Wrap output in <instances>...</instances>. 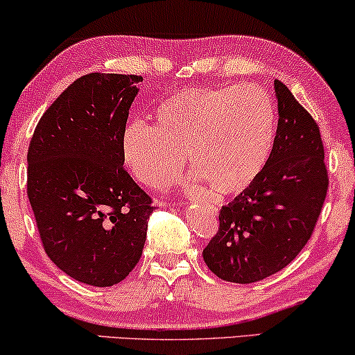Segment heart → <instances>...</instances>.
<instances>
[{"label": "heart", "mask_w": 355, "mask_h": 355, "mask_svg": "<svg viewBox=\"0 0 355 355\" xmlns=\"http://www.w3.org/2000/svg\"><path fill=\"white\" fill-rule=\"evenodd\" d=\"M153 119L130 123L121 135L125 168L150 187L169 186L186 155L193 181L234 196L257 181L273 150L275 106L255 85L181 90L155 108Z\"/></svg>", "instance_id": "1"}]
</instances>
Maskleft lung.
Listing matches in <instances>:
<instances>
[{
    "mask_svg": "<svg viewBox=\"0 0 355 355\" xmlns=\"http://www.w3.org/2000/svg\"><path fill=\"white\" fill-rule=\"evenodd\" d=\"M278 128L257 181L220 211L203 249L218 278L257 283L293 261L312 236L328 189L320 129L283 82L275 80Z\"/></svg>",
    "mask_w": 355,
    "mask_h": 355,
    "instance_id": "obj_1",
    "label": "left lung"
}]
</instances>
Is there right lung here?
Instances as JSON below:
<instances>
[{"instance_id":"add662e5","label":"right lung","mask_w":355,"mask_h":355,"mask_svg":"<svg viewBox=\"0 0 355 355\" xmlns=\"http://www.w3.org/2000/svg\"><path fill=\"white\" fill-rule=\"evenodd\" d=\"M139 82L82 76L42 116L27 153V193L46 255L72 279L96 288L134 270L155 210L121 155Z\"/></svg>"}]
</instances>
